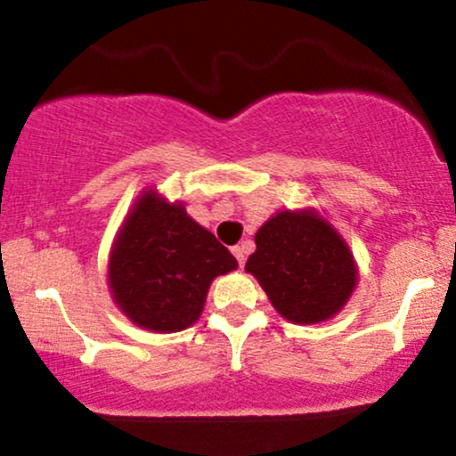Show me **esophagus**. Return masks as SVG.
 <instances>
[{
  "instance_id": "esophagus-1",
  "label": "esophagus",
  "mask_w": 456,
  "mask_h": 456,
  "mask_svg": "<svg viewBox=\"0 0 456 456\" xmlns=\"http://www.w3.org/2000/svg\"><path fill=\"white\" fill-rule=\"evenodd\" d=\"M232 253H234L236 262H239V265L242 268V265H245V257H247L245 247H242V245H236V247H232Z\"/></svg>"
}]
</instances>
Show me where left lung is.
Here are the masks:
<instances>
[{
  "instance_id": "left-lung-1",
  "label": "left lung",
  "mask_w": 456,
  "mask_h": 456,
  "mask_svg": "<svg viewBox=\"0 0 456 456\" xmlns=\"http://www.w3.org/2000/svg\"><path fill=\"white\" fill-rule=\"evenodd\" d=\"M245 270L293 324L330 321L358 285L356 259L344 236L312 207L276 211L257 230Z\"/></svg>"
}]
</instances>
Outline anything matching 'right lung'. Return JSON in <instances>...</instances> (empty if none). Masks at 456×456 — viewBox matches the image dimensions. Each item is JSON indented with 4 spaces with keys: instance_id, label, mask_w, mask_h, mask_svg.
Listing matches in <instances>:
<instances>
[{
    "instance_id": "add662e5",
    "label": "right lung",
    "mask_w": 456,
    "mask_h": 456,
    "mask_svg": "<svg viewBox=\"0 0 456 456\" xmlns=\"http://www.w3.org/2000/svg\"><path fill=\"white\" fill-rule=\"evenodd\" d=\"M239 268L232 253L157 188L135 199L109 256L112 301L135 327L177 333L203 314L216 276Z\"/></svg>"
}]
</instances>
